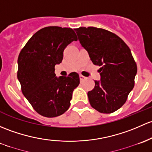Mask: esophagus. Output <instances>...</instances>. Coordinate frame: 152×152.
<instances>
[{
  "mask_svg": "<svg viewBox=\"0 0 152 152\" xmlns=\"http://www.w3.org/2000/svg\"><path fill=\"white\" fill-rule=\"evenodd\" d=\"M79 78H80V80H81V81H84V79H86V77L85 76H82V75H79Z\"/></svg>",
  "mask_w": 152,
  "mask_h": 152,
  "instance_id": "1",
  "label": "esophagus"
}]
</instances>
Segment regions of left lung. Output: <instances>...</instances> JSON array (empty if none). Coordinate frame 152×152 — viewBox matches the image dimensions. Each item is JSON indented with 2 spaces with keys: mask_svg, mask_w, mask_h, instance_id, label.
<instances>
[{
  "mask_svg": "<svg viewBox=\"0 0 152 152\" xmlns=\"http://www.w3.org/2000/svg\"><path fill=\"white\" fill-rule=\"evenodd\" d=\"M94 65L100 66V80L87 93L91 106L103 114L120 108L133 89L137 65L130 48L114 33L94 27L74 29Z\"/></svg>",
  "mask_w": 152,
  "mask_h": 152,
  "instance_id": "8db88e82",
  "label": "left lung"
}]
</instances>
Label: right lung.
Returning a JSON list of instances; mask_svg holds the SVG:
<instances>
[{
    "mask_svg": "<svg viewBox=\"0 0 152 152\" xmlns=\"http://www.w3.org/2000/svg\"><path fill=\"white\" fill-rule=\"evenodd\" d=\"M73 29L50 26L36 32L19 55L17 79L22 92L41 116L56 117L69 108L72 94L80 83L76 72L57 77L55 66L63 58V51L77 41Z\"/></svg>",
    "mask_w": 152,
    "mask_h": 152,
    "instance_id": "1",
    "label": "right lung"
}]
</instances>
